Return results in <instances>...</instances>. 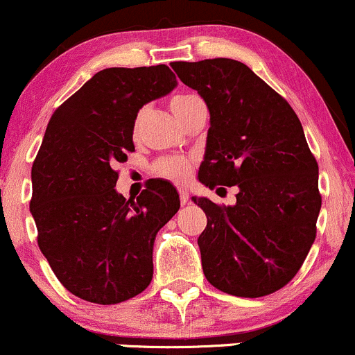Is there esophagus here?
<instances>
[{"instance_id": "1", "label": "esophagus", "mask_w": 355, "mask_h": 355, "mask_svg": "<svg viewBox=\"0 0 355 355\" xmlns=\"http://www.w3.org/2000/svg\"><path fill=\"white\" fill-rule=\"evenodd\" d=\"M178 196H180V202H182V205H185L187 202H189L190 193H189V190H187V189H178Z\"/></svg>"}]
</instances>
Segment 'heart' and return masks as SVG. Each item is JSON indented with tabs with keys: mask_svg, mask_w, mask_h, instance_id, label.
Instances as JSON below:
<instances>
[{
	"mask_svg": "<svg viewBox=\"0 0 355 355\" xmlns=\"http://www.w3.org/2000/svg\"><path fill=\"white\" fill-rule=\"evenodd\" d=\"M196 96H190V94H178L173 96L170 101V107L173 111V114L177 116L182 109H185L189 106L192 101H196ZM141 118H143V111L139 112L138 118L135 121V135L138 133L139 130V124H141ZM155 171L163 178H168V180L173 182H182L189 177L190 173V163L189 159L182 158V157H170V158H163L159 162L155 163Z\"/></svg>",
	"mask_w": 355,
	"mask_h": 355,
	"instance_id": "obj_1",
	"label": "heart"
}]
</instances>
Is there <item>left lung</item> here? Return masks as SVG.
Returning a JSON list of instances; mask_svg holds the SVG:
<instances>
[{
    "instance_id": "8db88e82",
    "label": "left lung",
    "mask_w": 355,
    "mask_h": 355,
    "mask_svg": "<svg viewBox=\"0 0 355 355\" xmlns=\"http://www.w3.org/2000/svg\"><path fill=\"white\" fill-rule=\"evenodd\" d=\"M171 69L210 112L198 180L239 189L234 205L193 197L207 216L197 241L205 278L234 297L275 293L302 268L322 207L318 165L302 123L243 62L207 58Z\"/></svg>"
}]
</instances>
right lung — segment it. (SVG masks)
Returning a JSON list of instances; mask_svg holds the SVG:
<instances>
[{
	"instance_id": "1",
	"label": "right lung",
	"mask_w": 355,
	"mask_h": 355,
	"mask_svg": "<svg viewBox=\"0 0 355 355\" xmlns=\"http://www.w3.org/2000/svg\"><path fill=\"white\" fill-rule=\"evenodd\" d=\"M175 85L166 65L104 69L49 121L32 166L30 212L58 282L85 302H126L153 278L155 237L180 209L178 193L151 182L126 200L114 168L135 151L139 109Z\"/></svg>"
}]
</instances>
